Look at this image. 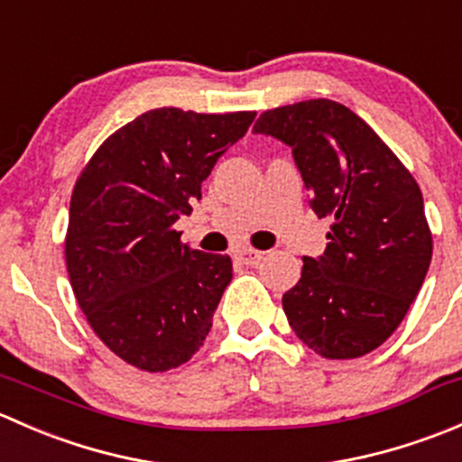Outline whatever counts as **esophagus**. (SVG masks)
<instances>
[{
    "label": "esophagus",
    "mask_w": 462,
    "mask_h": 462,
    "mask_svg": "<svg viewBox=\"0 0 462 462\" xmlns=\"http://www.w3.org/2000/svg\"><path fill=\"white\" fill-rule=\"evenodd\" d=\"M236 257H239L241 263L254 265L263 259V253H259V250H253V248H241V250H236Z\"/></svg>",
    "instance_id": "obj_1"
}]
</instances>
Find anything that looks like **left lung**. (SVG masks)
I'll use <instances>...</instances> for the list:
<instances>
[{"label":"left lung","mask_w":462,"mask_h":462,"mask_svg":"<svg viewBox=\"0 0 462 462\" xmlns=\"http://www.w3.org/2000/svg\"><path fill=\"white\" fill-rule=\"evenodd\" d=\"M254 134L292 147L310 208L330 217L324 254L304 257L283 295L297 337L328 360L391 337L431 263V230L411 171L348 106L318 97L263 111Z\"/></svg>","instance_id":"1"}]
</instances>
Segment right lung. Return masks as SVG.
I'll list each match as a JSON object with an SVG mask.
<instances>
[{
    "label": "right lung",
    "mask_w": 462,
    "mask_h": 462,
    "mask_svg": "<svg viewBox=\"0 0 462 462\" xmlns=\"http://www.w3.org/2000/svg\"><path fill=\"white\" fill-rule=\"evenodd\" d=\"M254 111H144L111 134L78 176L64 239L73 295L93 333L149 374L203 346L232 259L189 250L174 223Z\"/></svg>",
    "instance_id": "right-lung-1"
}]
</instances>
